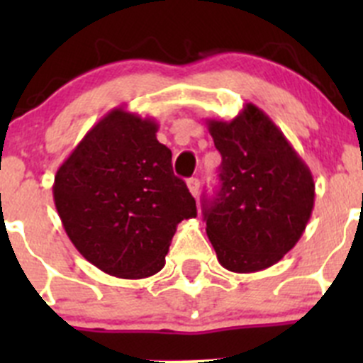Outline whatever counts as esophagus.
<instances>
[{
  "mask_svg": "<svg viewBox=\"0 0 363 363\" xmlns=\"http://www.w3.org/2000/svg\"><path fill=\"white\" fill-rule=\"evenodd\" d=\"M186 184H188L189 193H191L193 196L199 195V191H200V181H199V179H196V177L188 179V182H186Z\"/></svg>",
  "mask_w": 363,
  "mask_h": 363,
  "instance_id": "1",
  "label": "esophagus"
}]
</instances>
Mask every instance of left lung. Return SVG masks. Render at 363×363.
Returning a JSON list of instances; mask_svg holds the SVG:
<instances>
[{
    "label": "left lung",
    "instance_id": "1",
    "mask_svg": "<svg viewBox=\"0 0 363 363\" xmlns=\"http://www.w3.org/2000/svg\"><path fill=\"white\" fill-rule=\"evenodd\" d=\"M221 152L219 189L203 202L207 237L226 270L269 269L294 250L314 207V181L283 131L256 105L207 119Z\"/></svg>",
    "mask_w": 363,
    "mask_h": 363
}]
</instances>
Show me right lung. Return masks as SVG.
<instances>
[{"label": "right lung", "mask_w": 363, "mask_h": 363, "mask_svg": "<svg viewBox=\"0 0 363 363\" xmlns=\"http://www.w3.org/2000/svg\"><path fill=\"white\" fill-rule=\"evenodd\" d=\"M158 123L113 108L56 172L54 203L77 251L105 274L144 279L164 267L177 225L196 202L172 170Z\"/></svg>", "instance_id": "add662e5"}]
</instances>
